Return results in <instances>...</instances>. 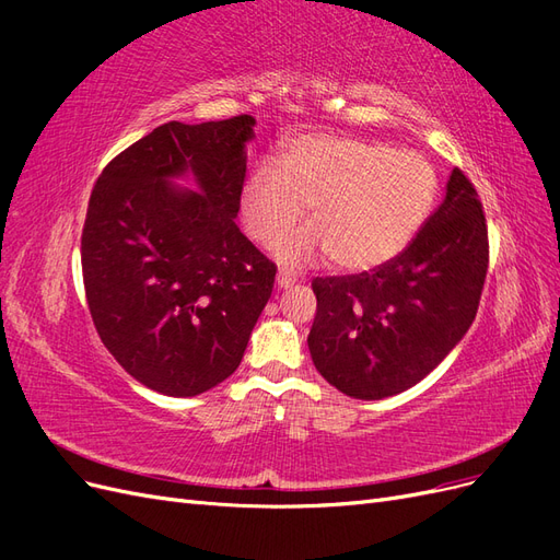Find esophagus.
<instances>
[{
    "mask_svg": "<svg viewBox=\"0 0 560 560\" xmlns=\"http://www.w3.org/2000/svg\"><path fill=\"white\" fill-rule=\"evenodd\" d=\"M276 282H278L280 290H287V287H294V282H296V276L287 273V270H280L278 278H276Z\"/></svg>",
    "mask_w": 560,
    "mask_h": 560,
    "instance_id": "obj_1",
    "label": "esophagus"
}]
</instances>
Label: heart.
Returning a JSON list of instances; mask_svg holds the SVG:
<instances>
[{
  "label": "heart",
  "instance_id": "heart-1",
  "mask_svg": "<svg viewBox=\"0 0 560 560\" xmlns=\"http://www.w3.org/2000/svg\"><path fill=\"white\" fill-rule=\"evenodd\" d=\"M439 194L432 163L416 151L348 135L290 140L282 161L266 159L247 177L241 212L249 235L276 245L308 208L303 229L278 249L301 264L327 249L331 266L369 270L393 261L428 222Z\"/></svg>",
  "mask_w": 560,
  "mask_h": 560
}]
</instances>
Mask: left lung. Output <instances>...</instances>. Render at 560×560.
Returning a JSON list of instances; mask_svg holds the SVG:
<instances>
[{
	"label": "left lung",
	"mask_w": 560,
	"mask_h": 560,
	"mask_svg": "<svg viewBox=\"0 0 560 560\" xmlns=\"http://www.w3.org/2000/svg\"><path fill=\"white\" fill-rule=\"evenodd\" d=\"M488 226L477 189L455 171L442 206L399 257L371 273L315 278V369L343 395L383 399L425 378L479 311Z\"/></svg>",
	"instance_id": "1"
}]
</instances>
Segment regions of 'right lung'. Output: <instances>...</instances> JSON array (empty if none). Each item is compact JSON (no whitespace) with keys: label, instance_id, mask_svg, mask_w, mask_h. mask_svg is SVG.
I'll use <instances>...</instances> for the list:
<instances>
[{"label":"right lung","instance_id":"right-lung-1","mask_svg":"<svg viewBox=\"0 0 560 560\" xmlns=\"http://www.w3.org/2000/svg\"><path fill=\"white\" fill-rule=\"evenodd\" d=\"M254 124H163L93 186L81 233L93 325L135 381L167 397L226 381L273 292L276 264L235 224Z\"/></svg>","mask_w":560,"mask_h":560}]
</instances>
